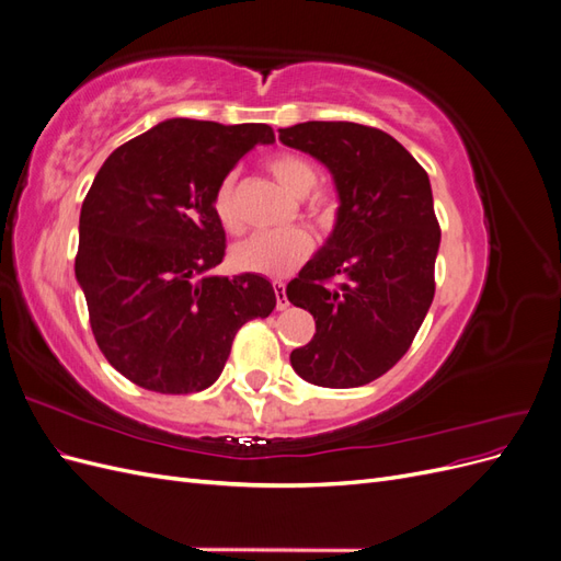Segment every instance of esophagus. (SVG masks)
Here are the masks:
<instances>
[{
  "instance_id": "34e87169",
  "label": "esophagus",
  "mask_w": 561,
  "mask_h": 561,
  "mask_svg": "<svg viewBox=\"0 0 561 561\" xmlns=\"http://www.w3.org/2000/svg\"><path fill=\"white\" fill-rule=\"evenodd\" d=\"M274 293H276V309H278V311L287 309V295H285V285H283V283H274Z\"/></svg>"
}]
</instances>
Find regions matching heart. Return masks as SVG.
Wrapping results in <instances>:
<instances>
[{
  "instance_id": "1",
  "label": "heart",
  "mask_w": 561,
  "mask_h": 561,
  "mask_svg": "<svg viewBox=\"0 0 561 561\" xmlns=\"http://www.w3.org/2000/svg\"><path fill=\"white\" fill-rule=\"evenodd\" d=\"M266 171L274 178L287 194L295 198L307 196V215L313 219L318 227H328L334 219L336 201L332 192L316 190L318 171L316 165L293 151H283L274 159L266 161ZM213 210L229 233H239L243 229V217L239 210V192H236V175L222 178L217 184L213 196ZM311 252V239L307 231L301 229H287L280 233H254L250 239L233 245L231 260L241 271H250V274L260 276H285L290 274L295 266H299Z\"/></svg>"
}]
</instances>
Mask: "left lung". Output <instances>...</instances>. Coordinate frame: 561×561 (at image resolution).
<instances>
[{"mask_svg":"<svg viewBox=\"0 0 561 561\" xmlns=\"http://www.w3.org/2000/svg\"><path fill=\"white\" fill-rule=\"evenodd\" d=\"M278 133L328 168L339 194L330 239L287 283V299L316 320L290 363L316 386H365L402 358L433 304L439 225L428 173L371 126L307 122ZM334 277L339 288L327 285Z\"/></svg>","mask_w":561,"mask_h":561,"instance_id":"left-lung-1","label":"left lung"}]
</instances>
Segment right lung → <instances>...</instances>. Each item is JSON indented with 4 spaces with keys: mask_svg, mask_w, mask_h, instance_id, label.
Returning <instances> with one entry per match:
<instances>
[{
    "mask_svg": "<svg viewBox=\"0 0 561 561\" xmlns=\"http://www.w3.org/2000/svg\"><path fill=\"white\" fill-rule=\"evenodd\" d=\"M266 124L168 118L114 149L83 198L77 283L107 363L140 388L198 393L222 375L233 336L276 309L264 276H217L227 241L217 184Z\"/></svg>",
    "mask_w": 561,
    "mask_h": 561,
    "instance_id": "1",
    "label": "right lung"
}]
</instances>
